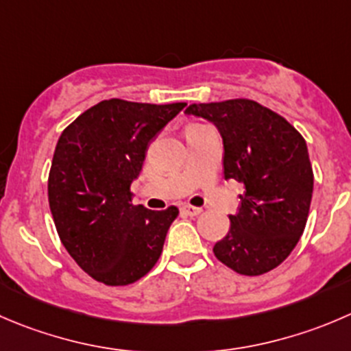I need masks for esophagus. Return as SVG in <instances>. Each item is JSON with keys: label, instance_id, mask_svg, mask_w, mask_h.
I'll list each match as a JSON object with an SVG mask.
<instances>
[{"label": "esophagus", "instance_id": "obj_1", "mask_svg": "<svg viewBox=\"0 0 351 351\" xmlns=\"http://www.w3.org/2000/svg\"><path fill=\"white\" fill-rule=\"evenodd\" d=\"M183 214H186V216H199L200 213H202V207H193V206H183L182 207Z\"/></svg>", "mask_w": 351, "mask_h": 351}]
</instances>
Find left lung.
Listing matches in <instances>:
<instances>
[{
    "mask_svg": "<svg viewBox=\"0 0 351 351\" xmlns=\"http://www.w3.org/2000/svg\"><path fill=\"white\" fill-rule=\"evenodd\" d=\"M185 113L217 128L224 178L245 186L214 255L238 274L269 273L291 254L307 223L314 173L304 137L283 117L250 99L190 104Z\"/></svg>",
    "mask_w": 351,
    "mask_h": 351,
    "instance_id": "8db88e82",
    "label": "left lung"
}]
</instances>
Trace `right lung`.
I'll return each instance as SVG.
<instances>
[{
  "instance_id": "obj_1",
  "label": "right lung",
  "mask_w": 351,
  "mask_h": 351,
  "mask_svg": "<svg viewBox=\"0 0 351 351\" xmlns=\"http://www.w3.org/2000/svg\"><path fill=\"white\" fill-rule=\"evenodd\" d=\"M185 106L101 101L61 134L47 180L49 209L61 243L96 281L135 283L158 262L178 209L134 206L130 185L149 142Z\"/></svg>"
}]
</instances>
